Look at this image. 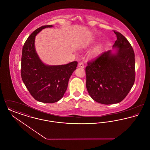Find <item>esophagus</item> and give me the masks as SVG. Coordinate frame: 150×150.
Returning <instances> with one entry per match:
<instances>
[{"mask_svg": "<svg viewBox=\"0 0 150 150\" xmlns=\"http://www.w3.org/2000/svg\"><path fill=\"white\" fill-rule=\"evenodd\" d=\"M78 67H81V68H84V64L83 63V62H80L78 64Z\"/></svg>", "mask_w": 150, "mask_h": 150, "instance_id": "obj_1", "label": "esophagus"}]
</instances>
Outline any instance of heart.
I'll use <instances>...</instances> for the list:
<instances>
[{
	"mask_svg": "<svg viewBox=\"0 0 150 150\" xmlns=\"http://www.w3.org/2000/svg\"><path fill=\"white\" fill-rule=\"evenodd\" d=\"M101 48H102L101 45H97L94 49H93V50L89 53V57L91 58H96L100 54Z\"/></svg>",
	"mask_w": 150,
	"mask_h": 150,
	"instance_id": "1",
	"label": "heart"
}]
</instances>
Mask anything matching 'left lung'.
Instances as JSON below:
<instances>
[{"label":"left lung","instance_id":"8db88e82","mask_svg":"<svg viewBox=\"0 0 150 150\" xmlns=\"http://www.w3.org/2000/svg\"><path fill=\"white\" fill-rule=\"evenodd\" d=\"M117 37L113 48L88 62L86 86L94 100L104 105L117 103L124 100L135 81V56L125 37L114 31Z\"/></svg>","mask_w":150,"mask_h":150}]
</instances>
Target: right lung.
Listing matches in <instances>:
<instances>
[{
	"label": "right lung",
	"instance_id": "right-lung-1",
	"mask_svg": "<svg viewBox=\"0 0 150 150\" xmlns=\"http://www.w3.org/2000/svg\"><path fill=\"white\" fill-rule=\"evenodd\" d=\"M45 25L29 36L22 48L21 78L31 95L43 103H54L61 100L67 89L69 79L76 69L78 62L62 65H47L40 60L35 48V36Z\"/></svg>",
	"mask_w": 150,
	"mask_h": 150
}]
</instances>
